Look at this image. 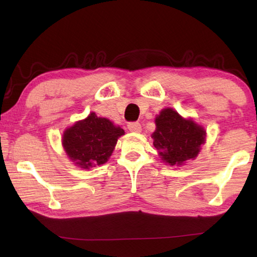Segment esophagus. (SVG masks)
Returning a JSON list of instances; mask_svg holds the SVG:
<instances>
[{
	"mask_svg": "<svg viewBox=\"0 0 257 257\" xmlns=\"http://www.w3.org/2000/svg\"><path fill=\"white\" fill-rule=\"evenodd\" d=\"M128 130L132 133H141L142 125L139 122H129L128 123Z\"/></svg>",
	"mask_w": 257,
	"mask_h": 257,
	"instance_id": "obj_1",
	"label": "esophagus"
}]
</instances>
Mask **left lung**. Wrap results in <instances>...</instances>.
Returning a JSON list of instances; mask_svg holds the SVG:
<instances>
[{"label": "left lung", "mask_w": 257, "mask_h": 257, "mask_svg": "<svg viewBox=\"0 0 257 257\" xmlns=\"http://www.w3.org/2000/svg\"><path fill=\"white\" fill-rule=\"evenodd\" d=\"M156 130L152 135L153 145L162 160L170 165H181L195 159L205 142V130L193 120H185L172 108H164L155 119Z\"/></svg>", "instance_id": "obj_1"}]
</instances>
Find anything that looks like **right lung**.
I'll return each instance as SVG.
<instances>
[{
    "mask_svg": "<svg viewBox=\"0 0 257 257\" xmlns=\"http://www.w3.org/2000/svg\"><path fill=\"white\" fill-rule=\"evenodd\" d=\"M123 134V129L92 112L64 132L63 147L78 168L90 169L106 162Z\"/></svg>",
    "mask_w": 257,
    "mask_h": 257,
    "instance_id": "right-lung-1",
    "label": "right lung"
}]
</instances>
